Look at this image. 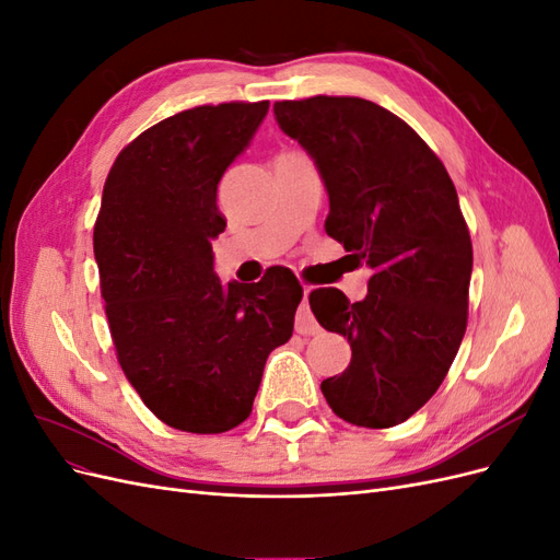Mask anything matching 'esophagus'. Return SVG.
<instances>
[{"instance_id":"1","label":"esophagus","mask_w":560,"mask_h":560,"mask_svg":"<svg viewBox=\"0 0 560 560\" xmlns=\"http://www.w3.org/2000/svg\"><path fill=\"white\" fill-rule=\"evenodd\" d=\"M308 294H311L308 287H303V301H301L299 313H296V331L299 334H315L319 329L313 313H311V306H308Z\"/></svg>"}]
</instances>
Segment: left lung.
Returning a JSON list of instances; mask_svg holds the SVG:
<instances>
[{
    "label": "left lung",
    "mask_w": 560,
    "mask_h": 560,
    "mask_svg": "<svg viewBox=\"0 0 560 560\" xmlns=\"http://www.w3.org/2000/svg\"><path fill=\"white\" fill-rule=\"evenodd\" d=\"M273 112L325 182L327 235L371 268L362 301L336 287L308 296L352 348L322 395L358 428L399 425L442 385L467 329L471 241L455 186L420 135L371 100L315 95Z\"/></svg>",
    "instance_id": "left-lung-1"
}]
</instances>
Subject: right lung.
Instances as JSON below:
<instances>
[{
  "label": "right lung",
  "mask_w": 560,
  "mask_h": 560,
  "mask_svg": "<svg viewBox=\"0 0 560 560\" xmlns=\"http://www.w3.org/2000/svg\"><path fill=\"white\" fill-rule=\"evenodd\" d=\"M268 114L202 105L151 126L116 156L93 249L126 378L159 420L219 434L252 413L268 354L294 331L303 290L290 268L224 284L212 241L226 229L217 186Z\"/></svg>",
  "instance_id": "1"
}]
</instances>
